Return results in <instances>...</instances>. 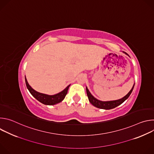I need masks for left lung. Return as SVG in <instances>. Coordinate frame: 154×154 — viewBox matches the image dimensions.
Wrapping results in <instances>:
<instances>
[{
    "label": "left lung",
    "mask_w": 154,
    "mask_h": 154,
    "mask_svg": "<svg viewBox=\"0 0 154 154\" xmlns=\"http://www.w3.org/2000/svg\"><path fill=\"white\" fill-rule=\"evenodd\" d=\"M134 85H135V84L134 85L132 88H131V90L128 92V93L126 96H125L124 97H122V99H120L119 100H113V101L103 102V101L99 100H97V99H96L94 97H93L92 96V94L89 91L88 89L87 88V87L86 88V93H87L89 101L90 102V103L92 105H93L94 106H96L97 108H99L105 109H109L114 108L118 106V105H121L122 103H123L129 97V96L130 95L131 92H132L133 89H134Z\"/></svg>",
    "instance_id": "obj_1"
}]
</instances>
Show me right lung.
Returning a JSON list of instances; mask_svg holds the SVG:
<instances>
[{
	"label": "right lung",
	"instance_id": "add662e5",
	"mask_svg": "<svg viewBox=\"0 0 154 154\" xmlns=\"http://www.w3.org/2000/svg\"><path fill=\"white\" fill-rule=\"evenodd\" d=\"M25 80H26V84L27 89L29 90L31 94L39 102H41L42 103L45 105H55L61 102L64 99L66 95L67 94L68 88L70 86V85H68L63 91H62L61 92L57 94L50 96L45 94H42L36 91L33 88H32V87L29 85L26 77H25Z\"/></svg>",
	"mask_w": 154,
	"mask_h": 154
}]
</instances>
